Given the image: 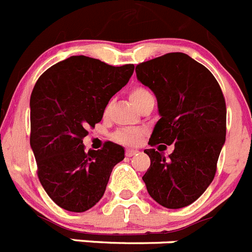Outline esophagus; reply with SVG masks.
<instances>
[{
	"instance_id": "34e87169",
	"label": "esophagus",
	"mask_w": 252,
	"mask_h": 252,
	"mask_svg": "<svg viewBox=\"0 0 252 252\" xmlns=\"http://www.w3.org/2000/svg\"><path fill=\"white\" fill-rule=\"evenodd\" d=\"M136 153H137V150H135V149H126L125 154H126V157H132V156H135Z\"/></svg>"
}]
</instances>
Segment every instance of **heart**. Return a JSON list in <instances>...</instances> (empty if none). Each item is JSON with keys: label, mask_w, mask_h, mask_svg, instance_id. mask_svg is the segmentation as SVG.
<instances>
[{"label": "heart", "mask_w": 252, "mask_h": 252, "mask_svg": "<svg viewBox=\"0 0 252 252\" xmlns=\"http://www.w3.org/2000/svg\"><path fill=\"white\" fill-rule=\"evenodd\" d=\"M128 96H130L131 102L136 105V108H140V105L144 104L147 100L154 99L153 94L144 87L132 88L128 93ZM141 137H143V131L135 127L118 128L112 134V139L122 145H136Z\"/></svg>", "instance_id": "obj_1"}]
</instances>
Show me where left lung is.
Returning <instances> with one entry per match:
<instances>
[{"instance_id": "8db88e82", "label": "left lung", "mask_w": 252, "mask_h": 252, "mask_svg": "<svg viewBox=\"0 0 252 252\" xmlns=\"http://www.w3.org/2000/svg\"><path fill=\"white\" fill-rule=\"evenodd\" d=\"M141 84L153 90L160 120L145 149L150 167L143 180L150 196L168 209H180L203 195L216 176L225 141L224 95L205 66L181 52L167 53L136 66ZM162 143L175 149L165 158Z\"/></svg>"}]
</instances>
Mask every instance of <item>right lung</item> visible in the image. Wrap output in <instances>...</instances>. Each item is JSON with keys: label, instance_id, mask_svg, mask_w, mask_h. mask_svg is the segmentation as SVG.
Returning <instances> with one entry per match:
<instances>
[{"label": "right lung", "instance_id": "right-lung-1", "mask_svg": "<svg viewBox=\"0 0 252 252\" xmlns=\"http://www.w3.org/2000/svg\"><path fill=\"white\" fill-rule=\"evenodd\" d=\"M134 64L111 66L72 56L44 71L30 95V147L36 175L60 208L81 213L104 193L121 145L107 141L85 153L88 128L100 122L109 99L128 83Z\"/></svg>", "mask_w": 252, "mask_h": 252}]
</instances>
